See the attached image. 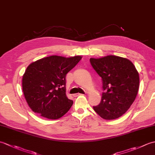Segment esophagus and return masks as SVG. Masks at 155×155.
<instances>
[{
    "label": "esophagus",
    "mask_w": 155,
    "mask_h": 155,
    "mask_svg": "<svg viewBox=\"0 0 155 155\" xmlns=\"http://www.w3.org/2000/svg\"><path fill=\"white\" fill-rule=\"evenodd\" d=\"M81 95H84L83 94H81V93H77V94H74V97H78V96H81Z\"/></svg>",
    "instance_id": "34e87169"
}]
</instances>
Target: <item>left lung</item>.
I'll return each mask as SVG.
<instances>
[{
	"mask_svg": "<svg viewBox=\"0 0 155 155\" xmlns=\"http://www.w3.org/2000/svg\"><path fill=\"white\" fill-rule=\"evenodd\" d=\"M92 67L103 80L104 91L101 103L93 107L104 119L113 120L124 114L133 103L139 88V74L130 60L114 55L91 58Z\"/></svg>",
	"mask_w": 155,
	"mask_h": 155,
	"instance_id": "1",
	"label": "left lung"
}]
</instances>
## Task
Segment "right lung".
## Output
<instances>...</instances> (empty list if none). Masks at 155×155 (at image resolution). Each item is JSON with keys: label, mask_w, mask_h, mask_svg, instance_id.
<instances>
[{"label": "right lung", "mask_w": 155, "mask_h": 155, "mask_svg": "<svg viewBox=\"0 0 155 155\" xmlns=\"http://www.w3.org/2000/svg\"><path fill=\"white\" fill-rule=\"evenodd\" d=\"M82 58L52 55L28 66L22 77V91L31 109L48 119H58L73 101L66 94V75Z\"/></svg>", "instance_id": "add662e5"}]
</instances>
